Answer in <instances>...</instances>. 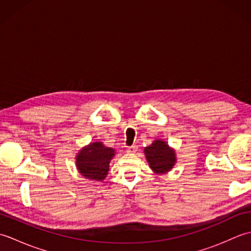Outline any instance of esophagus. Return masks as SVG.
Listing matches in <instances>:
<instances>
[{
    "label": "esophagus",
    "mask_w": 251,
    "mask_h": 251,
    "mask_svg": "<svg viewBox=\"0 0 251 251\" xmlns=\"http://www.w3.org/2000/svg\"><path fill=\"white\" fill-rule=\"evenodd\" d=\"M137 151H138V147H136V146H131L129 148H127V152L130 154H135Z\"/></svg>",
    "instance_id": "34e87169"
}]
</instances>
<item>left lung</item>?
<instances>
[{"label":"left lung","mask_w":251,"mask_h":251,"mask_svg":"<svg viewBox=\"0 0 251 251\" xmlns=\"http://www.w3.org/2000/svg\"><path fill=\"white\" fill-rule=\"evenodd\" d=\"M145 155L149 166L157 175L167 174L177 163L175 149L169 147L163 139L153 140L150 146L145 148Z\"/></svg>","instance_id":"left-lung-1"}]
</instances>
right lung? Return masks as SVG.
Wrapping results in <instances>:
<instances>
[{"instance_id":"1","label":"right lung","mask_w":251,"mask_h":251,"mask_svg":"<svg viewBox=\"0 0 251 251\" xmlns=\"http://www.w3.org/2000/svg\"><path fill=\"white\" fill-rule=\"evenodd\" d=\"M114 155L115 149L105 147L100 141L90 142L77 152L76 169L85 179L102 181L109 173L110 162Z\"/></svg>"}]
</instances>
